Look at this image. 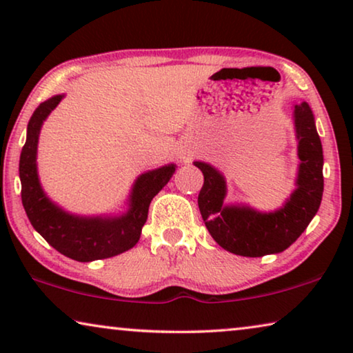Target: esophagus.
I'll use <instances>...</instances> for the list:
<instances>
[{
	"label": "esophagus",
	"mask_w": 353,
	"mask_h": 353,
	"mask_svg": "<svg viewBox=\"0 0 353 353\" xmlns=\"http://www.w3.org/2000/svg\"><path fill=\"white\" fill-rule=\"evenodd\" d=\"M189 158H191V153H189V151H188V153H183L181 154V159L183 161H189Z\"/></svg>",
	"instance_id": "obj_1"
}]
</instances>
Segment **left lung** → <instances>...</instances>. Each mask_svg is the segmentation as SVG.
Here are the masks:
<instances>
[{
    "mask_svg": "<svg viewBox=\"0 0 353 353\" xmlns=\"http://www.w3.org/2000/svg\"><path fill=\"white\" fill-rule=\"evenodd\" d=\"M294 124L300 159L296 188L283 207L270 213L243 203L225 205L224 175L207 162H194L203 173V186L199 194L200 214L210 235L225 251L243 257H263L283 252L306 230L321 207L323 151L307 102L294 107Z\"/></svg>",
    "mask_w": 353,
    "mask_h": 353,
    "instance_id": "left-lung-1",
    "label": "left lung"
}]
</instances>
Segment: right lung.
<instances>
[{"label": "right lung", "instance_id": "1", "mask_svg": "<svg viewBox=\"0 0 353 353\" xmlns=\"http://www.w3.org/2000/svg\"><path fill=\"white\" fill-rule=\"evenodd\" d=\"M64 94L39 104L26 128V142L20 154L21 203L36 232L58 252L77 262L118 256L137 245L148 218L151 200L175 173V164L145 172L134 181L128 211L120 216H79L64 211L47 197L37 175V142L41 128Z\"/></svg>", "mask_w": 353, "mask_h": 353}]
</instances>
